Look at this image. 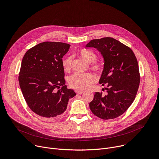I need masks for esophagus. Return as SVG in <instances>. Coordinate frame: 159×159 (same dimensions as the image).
I'll use <instances>...</instances> for the list:
<instances>
[{"label": "esophagus", "instance_id": "obj_1", "mask_svg": "<svg viewBox=\"0 0 159 159\" xmlns=\"http://www.w3.org/2000/svg\"><path fill=\"white\" fill-rule=\"evenodd\" d=\"M84 93V90H78V91H77V94H82V93Z\"/></svg>", "mask_w": 159, "mask_h": 159}]
</instances>
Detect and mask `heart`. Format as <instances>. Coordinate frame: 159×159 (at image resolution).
Returning <instances> with one entry per match:
<instances>
[{
	"label": "heart",
	"instance_id": "obj_1",
	"mask_svg": "<svg viewBox=\"0 0 159 159\" xmlns=\"http://www.w3.org/2000/svg\"><path fill=\"white\" fill-rule=\"evenodd\" d=\"M79 56L88 63H90V68L94 72L101 74L104 70V65L102 62L96 61L97 56L93 51L83 49L79 52ZM72 58L71 57H67L63 60V66L66 70L71 69ZM96 81V77L93 74H79L75 73L69 79L70 86L74 89L79 90L87 89Z\"/></svg>",
	"mask_w": 159,
	"mask_h": 159
}]
</instances>
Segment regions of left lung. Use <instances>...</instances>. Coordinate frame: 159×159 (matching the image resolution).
I'll list each match as a JSON object with an SVG mask.
<instances>
[{"mask_svg": "<svg viewBox=\"0 0 159 159\" xmlns=\"http://www.w3.org/2000/svg\"><path fill=\"white\" fill-rule=\"evenodd\" d=\"M85 47L97 48L104 57L99 83L107 86V93L104 96L96 93L90 109L102 120L116 118L129 108L137 95L140 82L137 59L129 47L111 37L93 39Z\"/></svg>", "mask_w": 159, "mask_h": 159, "instance_id": "8db88e82", "label": "left lung"}]
</instances>
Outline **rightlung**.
<instances>
[{
    "mask_svg": "<svg viewBox=\"0 0 159 159\" xmlns=\"http://www.w3.org/2000/svg\"><path fill=\"white\" fill-rule=\"evenodd\" d=\"M70 47L61 42H43L29 49L22 60L18 79L22 95L34 113L48 120L59 118L69 99L76 95L67 89L64 78L62 58Z\"/></svg>",
    "mask_w": 159,
    "mask_h": 159,
    "instance_id": "add662e5",
    "label": "right lung"
}]
</instances>
